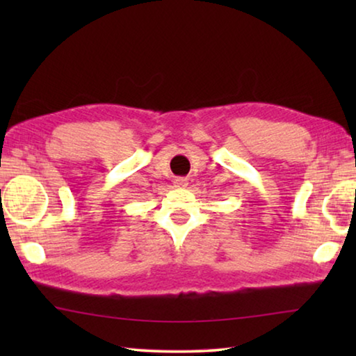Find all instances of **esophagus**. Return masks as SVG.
<instances>
[{"label": "esophagus", "instance_id": "obj_1", "mask_svg": "<svg viewBox=\"0 0 356 356\" xmlns=\"http://www.w3.org/2000/svg\"><path fill=\"white\" fill-rule=\"evenodd\" d=\"M174 185H176L177 188H184V186H186V179H184V177H177L176 180H174Z\"/></svg>", "mask_w": 356, "mask_h": 356}]
</instances>
